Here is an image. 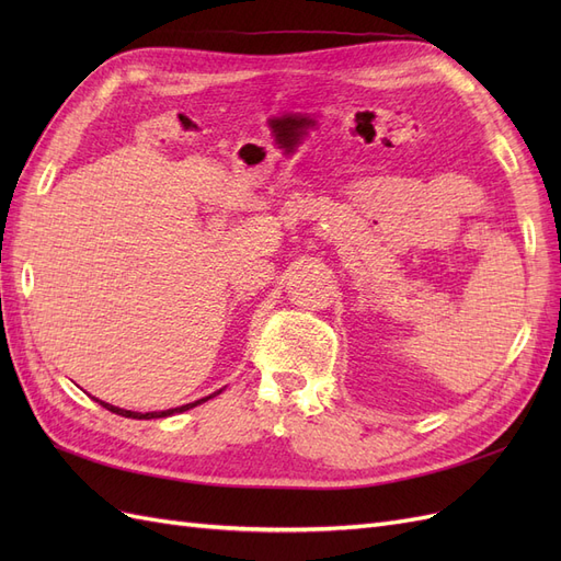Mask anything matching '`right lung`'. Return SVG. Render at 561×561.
I'll return each mask as SVG.
<instances>
[{
  "label": "right lung",
  "mask_w": 561,
  "mask_h": 561,
  "mask_svg": "<svg viewBox=\"0 0 561 561\" xmlns=\"http://www.w3.org/2000/svg\"><path fill=\"white\" fill-rule=\"evenodd\" d=\"M217 393H219V390H217ZM217 393H213V396H208V398H201V400H196V402H190V404L175 407V410H165V412H147V414H140V412H130V410H122V407L107 404V402H103V400H95V402H100V404L105 407V410H110L112 414H118V416H128V419H163V416H171V414H180V412L192 410V407H196V404H201V402H206V400L215 398Z\"/></svg>",
  "instance_id": "1"
}]
</instances>
